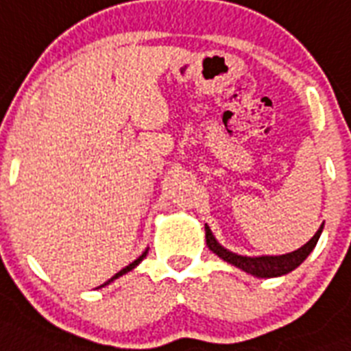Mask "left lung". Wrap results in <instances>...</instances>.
I'll use <instances>...</instances> for the list:
<instances>
[{
	"label": "left lung",
	"instance_id": "1",
	"mask_svg": "<svg viewBox=\"0 0 351 351\" xmlns=\"http://www.w3.org/2000/svg\"><path fill=\"white\" fill-rule=\"evenodd\" d=\"M322 228L324 224L319 228L313 237H311L308 242H306L302 247L299 250L291 251V253H286V255H262V256H244V255H237L233 251L226 250L224 245H220L217 242V239L213 237L209 226L206 224V244L215 255H219L222 261L230 262L231 266H237L242 271L250 273L253 277L258 278H271V277H280V275H286V273L293 271L295 267H299L302 262L306 261V256L310 255L313 247L317 245V240L321 237Z\"/></svg>",
	"mask_w": 351,
	"mask_h": 351
}]
</instances>
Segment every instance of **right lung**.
I'll list each match as a JSON object with an SVG mask.
<instances>
[{"instance_id":"1","label":"right lung","mask_w":351,"mask_h":351,"mask_svg":"<svg viewBox=\"0 0 351 351\" xmlns=\"http://www.w3.org/2000/svg\"><path fill=\"white\" fill-rule=\"evenodd\" d=\"M145 255H147V250L143 251L142 255L138 256L136 261H134V262H131V264H129V266H125V267H123V269H120V271H118V273H117V275H114V277H111V278H109V280H107V282H106V284H101V286H98V288H104V286H107V284H111V282H112V280H114V278L121 277V275H125V273H127V271H131V269H134V267H136V266H138V264H140V262H142V261H143V258H145Z\"/></svg>"}]
</instances>
